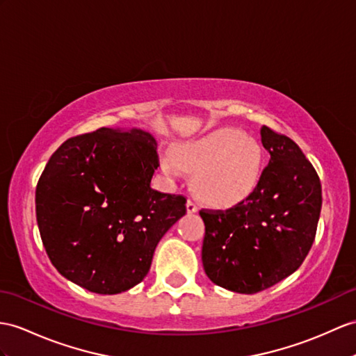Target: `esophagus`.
Wrapping results in <instances>:
<instances>
[{
  "instance_id": "esophagus-1",
  "label": "esophagus",
  "mask_w": 356,
  "mask_h": 356,
  "mask_svg": "<svg viewBox=\"0 0 356 356\" xmlns=\"http://www.w3.org/2000/svg\"><path fill=\"white\" fill-rule=\"evenodd\" d=\"M186 207H187V213H188V214L197 213V205H196L193 201H187Z\"/></svg>"
}]
</instances>
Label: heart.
Here are the masks:
<instances>
[{
	"label": "heart",
	"instance_id": "b5f03b06",
	"mask_svg": "<svg viewBox=\"0 0 356 356\" xmlns=\"http://www.w3.org/2000/svg\"><path fill=\"white\" fill-rule=\"evenodd\" d=\"M263 168L259 145L236 128H219L181 142L161 157L172 178L193 172V188L204 202L229 207L254 192Z\"/></svg>",
	"mask_w": 356,
	"mask_h": 356
}]
</instances>
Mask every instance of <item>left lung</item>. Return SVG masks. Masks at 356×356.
Returning a JSON list of instances; mask_svg holds the SVG:
<instances>
[{
	"label": "left lung",
	"mask_w": 356,
	"mask_h": 356,
	"mask_svg": "<svg viewBox=\"0 0 356 356\" xmlns=\"http://www.w3.org/2000/svg\"><path fill=\"white\" fill-rule=\"evenodd\" d=\"M270 155L255 190L228 211H201L202 264L216 285L254 294L296 272L316 237L322 186L290 137L259 129Z\"/></svg>",
	"instance_id": "obj_1"
}]
</instances>
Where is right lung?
Wrapping results in <instances>:
<instances>
[{"instance_id": "obj_1", "label": "right lung", "mask_w": 356, "mask_h": 356, "mask_svg": "<svg viewBox=\"0 0 356 356\" xmlns=\"http://www.w3.org/2000/svg\"><path fill=\"white\" fill-rule=\"evenodd\" d=\"M157 140L142 128H99L51 155L36 187V218L51 263L98 294L133 289L154 250L186 214V197L151 187Z\"/></svg>"}]
</instances>
